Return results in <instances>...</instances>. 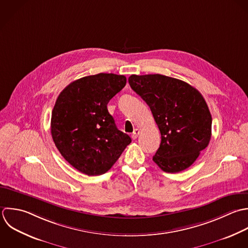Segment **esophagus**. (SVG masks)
Masks as SVG:
<instances>
[{
    "mask_svg": "<svg viewBox=\"0 0 248 248\" xmlns=\"http://www.w3.org/2000/svg\"><path fill=\"white\" fill-rule=\"evenodd\" d=\"M139 133H140V130L139 129H134V131L132 132V134H131V138L132 139H136L137 137H138V135H139Z\"/></svg>",
    "mask_w": 248,
    "mask_h": 248,
    "instance_id": "1",
    "label": "esophagus"
}]
</instances>
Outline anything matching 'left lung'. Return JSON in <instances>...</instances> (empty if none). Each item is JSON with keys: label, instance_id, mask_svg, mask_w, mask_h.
<instances>
[{"label": "left lung", "instance_id": "1", "mask_svg": "<svg viewBox=\"0 0 248 248\" xmlns=\"http://www.w3.org/2000/svg\"><path fill=\"white\" fill-rule=\"evenodd\" d=\"M128 82L150 106L160 130L153 160L167 173L191 166L212 137V115L203 95L189 84L161 74H132Z\"/></svg>", "mask_w": 248, "mask_h": 248}]
</instances>
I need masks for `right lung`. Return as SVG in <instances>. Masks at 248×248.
<instances>
[{
	"mask_svg": "<svg viewBox=\"0 0 248 248\" xmlns=\"http://www.w3.org/2000/svg\"><path fill=\"white\" fill-rule=\"evenodd\" d=\"M126 84L124 75L98 73L73 81L59 94L51 135L62 157L88 176L106 173L131 138L119 130L107 104Z\"/></svg>",
	"mask_w": 248,
	"mask_h": 248,
	"instance_id": "add662e5",
	"label": "right lung"
}]
</instances>
